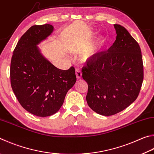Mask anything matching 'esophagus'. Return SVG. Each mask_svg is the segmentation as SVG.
Returning a JSON list of instances; mask_svg holds the SVG:
<instances>
[{
  "label": "esophagus",
  "mask_w": 154,
  "mask_h": 154,
  "mask_svg": "<svg viewBox=\"0 0 154 154\" xmlns=\"http://www.w3.org/2000/svg\"><path fill=\"white\" fill-rule=\"evenodd\" d=\"M75 74H76V77L78 79H79L82 78V72H81V71L79 69H77L76 70H75Z\"/></svg>",
  "instance_id": "esophagus-1"
}]
</instances>
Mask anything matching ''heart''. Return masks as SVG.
<instances>
[{
    "label": "heart",
    "instance_id": "b5f03b06",
    "mask_svg": "<svg viewBox=\"0 0 154 154\" xmlns=\"http://www.w3.org/2000/svg\"><path fill=\"white\" fill-rule=\"evenodd\" d=\"M104 39L103 38H99L98 40L96 41V42L95 43L94 45H92L90 48L88 49V51L85 52V54L84 55L85 59L88 60L93 57V56L97 52V50H98L100 46L102 45V44L104 42Z\"/></svg>",
    "mask_w": 154,
    "mask_h": 154
}]
</instances>
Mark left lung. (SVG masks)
<instances>
[{
	"mask_svg": "<svg viewBox=\"0 0 154 154\" xmlns=\"http://www.w3.org/2000/svg\"><path fill=\"white\" fill-rule=\"evenodd\" d=\"M116 39L106 52L97 53L82 69L88 83L86 100L91 110L111 116L137 99L143 79L141 48L124 27L114 25Z\"/></svg>",
	"mask_w": 154,
	"mask_h": 154,
	"instance_id": "left-lung-1",
	"label": "left lung"
}]
</instances>
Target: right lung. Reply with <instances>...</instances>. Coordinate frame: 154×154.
I'll return each mask as SVG.
<instances>
[{
	"mask_svg": "<svg viewBox=\"0 0 154 154\" xmlns=\"http://www.w3.org/2000/svg\"><path fill=\"white\" fill-rule=\"evenodd\" d=\"M53 31L50 24L32 26L19 40L11 58L10 77L14 94L25 110L40 117L57 112L77 81L74 67L57 68L38 46Z\"/></svg>",
	"mask_w": 154,
	"mask_h": 154,
	"instance_id": "right-lung-1",
	"label": "right lung"
}]
</instances>
